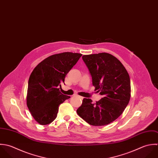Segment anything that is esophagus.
I'll list each match as a JSON object with an SVG mask.
<instances>
[{
    "label": "esophagus",
    "mask_w": 158,
    "mask_h": 158,
    "mask_svg": "<svg viewBox=\"0 0 158 158\" xmlns=\"http://www.w3.org/2000/svg\"><path fill=\"white\" fill-rule=\"evenodd\" d=\"M78 96L80 99H83V97H81V96Z\"/></svg>",
    "instance_id": "34e87169"
}]
</instances>
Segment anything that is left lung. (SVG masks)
I'll return each instance as SVG.
<instances>
[{
  "label": "left lung",
  "mask_w": 158,
  "mask_h": 158,
  "mask_svg": "<svg viewBox=\"0 0 158 158\" xmlns=\"http://www.w3.org/2000/svg\"><path fill=\"white\" fill-rule=\"evenodd\" d=\"M82 59L92 77L95 90L102 98L94 104L91 99L84 98L77 113L91 125H107L116 119L129 104V75L122 63L110 54L84 55Z\"/></svg>",
  "instance_id": "1"
}]
</instances>
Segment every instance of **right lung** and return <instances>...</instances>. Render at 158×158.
Wrapping results in <instances>:
<instances>
[{"mask_svg": "<svg viewBox=\"0 0 158 158\" xmlns=\"http://www.w3.org/2000/svg\"><path fill=\"white\" fill-rule=\"evenodd\" d=\"M81 54L59 53L48 57L31 73L27 94V105L35 120L47 125L56 119L59 105L70 96L59 91L60 83L76 64Z\"/></svg>", "mask_w": 158, "mask_h": 158, "instance_id": "add662e5", "label": "right lung"}]
</instances>
